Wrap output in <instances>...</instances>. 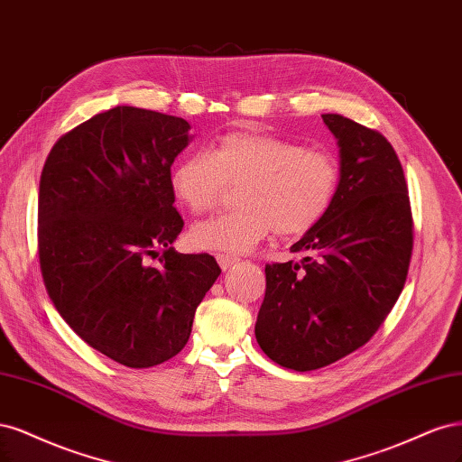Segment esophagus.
Returning <instances> with one entry per match:
<instances>
[{
  "mask_svg": "<svg viewBox=\"0 0 462 462\" xmlns=\"http://www.w3.org/2000/svg\"><path fill=\"white\" fill-rule=\"evenodd\" d=\"M217 261H218V264H220V269H222V271H226V269H230L232 264H236L237 261H240V259L234 257V255H225V253H218V255H217Z\"/></svg>",
  "mask_w": 462,
  "mask_h": 462,
  "instance_id": "1",
  "label": "esophagus"
}]
</instances>
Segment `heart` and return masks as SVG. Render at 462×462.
Wrapping results in <instances>:
<instances>
[{"label": "heart", "instance_id": "heart-1", "mask_svg": "<svg viewBox=\"0 0 462 462\" xmlns=\"http://www.w3.org/2000/svg\"><path fill=\"white\" fill-rule=\"evenodd\" d=\"M228 184L237 188L236 211L191 228L201 249L245 253L276 232L297 237L315 228L330 211L339 186L332 153L269 132H230L211 153L180 159L171 174L174 196L191 213L213 211Z\"/></svg>", "mask_w": 462, "mask_h": 462}]
</instances>
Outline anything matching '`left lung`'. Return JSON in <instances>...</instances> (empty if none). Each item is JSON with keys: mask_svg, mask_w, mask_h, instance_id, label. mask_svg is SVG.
I'll return each mask as SVG.
<instances>
[{"mask_svg": "<svg viewBox=\"0 0 462 462\" xmlns=\"http://www.w3.org/2000/svg\"><path fill=\"white\" fill-rule=\"evenodd\" d=\"M339 145V186L330 211L291 245L300 263L264 266L255 337L280 366H328L363 347L405 286L412 215L392 143L341 115H322Z\"/></svg>", "mask_w": 462, "mask_h": 462, "instance_id": "1", "label": "left lung"}]
</instances>
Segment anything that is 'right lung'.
<instances>
[{"mask_svg": "<svg viewBox=\"0 0 462 462\" xmlns=\"http://www.w3.org/2000/svg\"><path fill=\"white\" fill-rule=\"evenodd\" d=\"M180 116L118 106L55 142L40 176L38 255L59 315L130 368L172 359L220 274L209 253L172 247L184 220L171 167L189 143ZM162 250L161 267L146 264Z\"/></svg>", "mask_w": 462, "mask_h": 462, "instance_id": "obj_1", "label": "right lung"}]
</instances>
